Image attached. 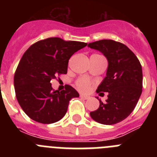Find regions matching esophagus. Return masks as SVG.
<instances>
[{
    "label": "esophagus",
    "instance_id": "obj_1",
    "mask_svg": "<svg viewBox=\"0 0 157 157\" xmlns=\"http://www.w3.org/2000/svg\"><path fill=\"white\" fill-rule=\"evenodd\" d=\"M80 98H82V99H84V100H87L90 98V97H88V96H86V95H83V94H81V95H80Z\"/></svg>",
    "mask_w": 157,
    "mask_h": 157
}]
</instances>
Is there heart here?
<instances>
[{
	"mask_svg": "<svg viewBox=\"0 0 157 157\" xmlns=\"http://www.w3.org/2000/svg\"><path fill=\"white\" fill-rule=\"evenodd\" d=\"M91 83L86 78H78L76 81V86L79 90L82 91V92H87L89 91L90 88Z\"/></svg>",
	"mask_w": 157,
	"mask_h": 157,
	"instance_id": "1",
	"label": "heart"
}]
</instances>
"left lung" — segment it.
<instances>
[{
  "label": "left lung",
  "mask_w": 157,
  "mask_h": 157,
  "mask_svg": "<svg viewBox=\"0 0 157 157\" xmlns=\"http://www.w3.org/2000/svg\"><path fill=\"white\" fill-rule=\"evenodd\" d=\"M88 46L102 52L109 62L106 77L97 90V93H109L108 99L105 103L99 100V108L90 115L101 124H116L125 120L139 100L142 92L141 65L135 54L121 42L105 39L89 43Z\"/></svg>",
  "instance_id": "left-lung-1"
}]
</instances>
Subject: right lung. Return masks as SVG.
Listing matches in <instances>:
<instances>
[{"label":"right lung","mask_w":157,"mask_h":157,"mask_svg":"<svg viewBox=\"0 0 157 157\" xmlns=\"http://www.w3.org/2000/svg\"><path fill=\"white\" fill-rule=\"evenodd\" d=\"M87 43L48 37L30 45L22 56L15 75L16 99L24 112L37 123L49 124L61 120L69 102L79 94L66 85L54 90L51 81L67 74L71 56Z\"/></svg>","instance_id":"right-lung-1"}]
</instances>
